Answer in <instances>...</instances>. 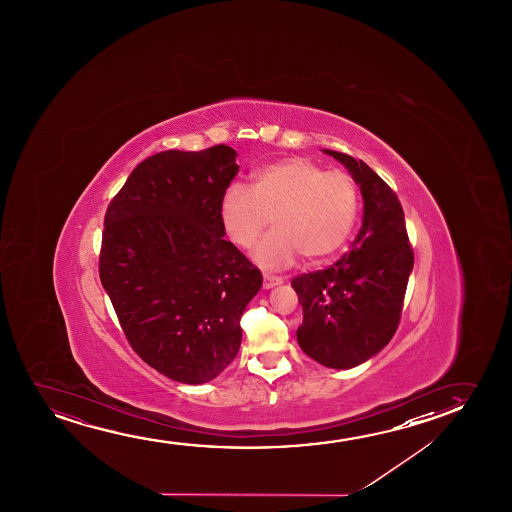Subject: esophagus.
Instances as JSON below:
<instances>
[{
  "label": "esophagus",
  "mask_w": 512,
  "mask_h": 512,
  "mask_svg": "<svg viewBox=\"0 0 512 512\" xmlns=\"http://www.w3.org/2000/svg\"><path fill=\"white\" fill-rule=\"evenodd\" d=\"M281 278H278V276H271V274H264V288H273L276 287V285H280Z\"/></svg>",
  "instance_id": "34e87169"
}]
</instances>
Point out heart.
<instances>
[{"mask_svg": "<svg viewBox=\"0 0 512 512\" xmlns=\"http://www.w3.org/2000/svg\"><path fill=\"white\" fill-rule=\"evenodd\" d=\"M357 213L355 178L304 157L269 162L253 173L250 189L231 183L220 203L225 231L241 248L273 224L255 252L267 267L287 266L297 255L309 264L329 259L350 236Z\"/></svg>", "mask_w": 512, "mask_h": 512, "instance_id": "heart-1", "label": "heart"}]
</instances>
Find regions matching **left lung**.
<instances>
[{
  "mask_svg": "<svg viewBox=\"0 0 512 512\" xmlns=\"http://www.w3.org/2000/svg\"><path fill=\"white\" fill-rule=\"evenodd\" d=\"M344 164L364 197V222L351 252L334 266L295 276L302 304L297 343L330 369H351L390 343L399 327L413 246L397 194L364 161L323 150Z\"/></svg>",
  "mask_w": 512,
  "mask_h": 512,
  "instance_id": "1",
  "label": "left lung"
}]
</instances>
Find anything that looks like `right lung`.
<instances>
[{"instance_id": "obj_1", "label": "right lung", "mask_w": 512, "mask_h": 512, "mask_svg": "<svg viewBox=\"0 0 512 512\" xmlns=\"http://www.w3.org/2000/svg\"><path fill=\"white\" fill-rule=\"evenodd\" d=\"M227 145L140 162L105 215L99 278L141 360L201 385L236 358L262 274L224 239L220 203L238 175Z\"/></svg>"}]
</instances>
